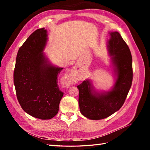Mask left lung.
Returning <instances> with one entry per match:
<instances>
[{
  "mask_svg": "<svg viewBox=\"0 0 150 150\" xmlns=\"http://www.w3.org/2000/svg\"><path fill=\"white\" fill-rule=\"evenodd\" d=\"M107 42L109 56L115 76L110 90L97 91L90 79L77 86L80 112L91 120H100L112 115L123 105L133 79L132 58L128 45L118 32H110Z\"/></svg>",
  "mask_w": 150,
  "mask_h": 150,
  "instance_id": "left-lung-1",
  "label": "left lung"
}]
</instances>
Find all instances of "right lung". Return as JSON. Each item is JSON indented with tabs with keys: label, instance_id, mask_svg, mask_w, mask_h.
Segmentation results:
<instances>
[{
	"label": "right lung",
	"instance_id": "obj_1",
	"mask_svg": "<svg viewBox=\"0 0 150 150\" xmlns=\"http://www.w3.org/2000/svg\"><path fill=\"white\" fill-rule=\"evenodd\" d=\"M47 39L44 28L33 32L19 48L14 71V84L22 108L42 120L57 115L63 95L57 83L63 68L52 64L44 53Z\"/></svg>",
	"mask_w": 150,
	"mask_h": 150
}]
</instances>
